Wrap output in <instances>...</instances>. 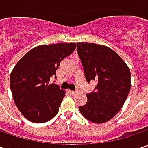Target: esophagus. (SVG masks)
Segmentation results:
<instances>
[{
    "label": "esophagus",
    "instance_id": "obj_1",
    "mask_svg": "<svg viewBox=\"0 0 148 148\" xmlns=\"http://www.w3.org/2000/svg\"><path fill=\"white\" fill-rule=\"evenodd\" d=\"M68 92H69L71 95H74L77 94V92H76V91H73V90H69Z\"/></svg>",
    "mask_w": 148,
    "mask_h": 148
}]
</instances>
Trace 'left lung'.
<instances>
[{
  "label": "left lung",
  "instance_id": "8db88e82",
  "mask_svg": "<svg viewBox=\"0 0 148 148\" xmlns=\"http://www.w3.org/2000/svg\"><path fill=\"white\" fill-rule=\"evenodd\" d=\"M77 53L87 82L95 81V90L86 94L79 110L90 122L104 123L122 109L131 88V73L124 61L109 47L77 43Z\"/></svg>",
  "mask_w": 148,
  "mask_h": 148
}]
</instances>
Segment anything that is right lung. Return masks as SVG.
Segmentation results:
<instances>
[{
  "label": "right lung",
  "mask_w": 148,
  "mask_h": 148,
  "mask_svg": "<svg viewBox=\"0 0 148 148\" xmlns=\"http://www.w3.org/2000/svg\"><path fill=\"white\" fill-rule=\"evenodd\" d=\"M77 48V43L39 45L16 63L10 77L14 104L21 114L33 123H45L58 112L65 90L50 78L56 76L61 61Z\"/></svg>",
  "instance_id": "add662e5"
}]
</instances>
